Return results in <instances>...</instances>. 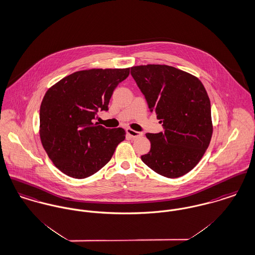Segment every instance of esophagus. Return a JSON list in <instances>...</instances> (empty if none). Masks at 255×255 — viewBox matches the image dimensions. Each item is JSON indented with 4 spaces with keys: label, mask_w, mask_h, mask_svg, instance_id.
<instances>
[{
    "label": "esophagus",
    "mask_w": 255,
    "mask_h": 255,
    "mask_svg": "<svg viewBox=\"0 0 255 255\" xmlns=\"http://www.w3.org/2000/svg\"><path fill=\"white\" fill-rule=\"evenodd\" d=\"M127 132H128V134L130 137H132V138L140 137V136L142 135V133H141V132L136 131V130H133L132 128H128V129H127Z\"/></svg>",
    "instance_id": "1"
}]
</instances>
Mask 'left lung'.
<instances>
[{
	"label": "left lung",
	"mask_w": 255,
	"mask_h": 255,
	"mask_svg": "<svg viewBox=\"0 0 255 255\" xmlns=\"http://www.w3.org/2000/svg\"><path fill=\"white\" fill-rule=\"evenodd\" d=\"M130 73L150 112L156 113L164 128L163 132L146 134L151 150L141 160L164 177H180L201 161L211 140L208 93L196 76L172 66H132Z\"/></svg>",
	"instance_id": "left-lung-1"
}]
</instances>
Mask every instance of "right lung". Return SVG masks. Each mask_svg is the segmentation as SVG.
<instances>
[{
	"mask_svg": "<svg viewBox=\"0 0 255 255\" xmlns=\"http://www.w3.org/2000/svg\"><path fill=\"white\" fill-rule=\"evenodd\" d=\"M129 68L82 70L51 86L40 107V138L53 164L70 177L83 179L109 162L126 138L122 128L94 124L98 110L108 104Z\"/></svg>",
	"mask_w": 255,
	"mask_h": 255,
	"instance_id": "1",
	"label": "right lung"
}]
</instances>
